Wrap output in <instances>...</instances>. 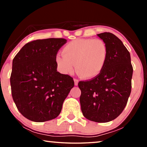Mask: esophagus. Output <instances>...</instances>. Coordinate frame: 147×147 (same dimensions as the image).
I'll list each match as a JSON object with an SVG mask.
<instances>
[{
    "mask_svg": "<svg viewBox=\"0 0 147 147\" xmlns=\"http://www.w3.org/2000/svg\"><path fill=\"white\" fill-rule=\"evenodd\" d=\"M74 85L78 86V80L74 78Z\"/></svg>",
    "mask_w": 147,
    "mask_h": 147,
    "instance_id": "obj_1",
    "label": "esophagus"
}]
</instances>
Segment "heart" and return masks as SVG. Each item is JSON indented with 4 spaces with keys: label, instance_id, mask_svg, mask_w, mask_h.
I'll return each mask as SVG.
<instances>
[{
    "label": "heart",
    "instance_id": "b5f03b06",
    "mask_svg": "<svg viewBox=\"0 0 147 147\" xmlns=\"http://www.w3.org/2000/svg\"><path fill=\"white\" fill-rule=\"evenodd\" d=\"M62 54L56 58L57 67L61 73H71L75 64L77 74L89 79L103 71L108 61V48L101 39H77L64 47Z\"/></svg>",
    "mask_w": 147,
    "mask_h": 147
}]
</instances>
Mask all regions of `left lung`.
<instances>
[{
	"instance_id": "left-lung-1",
	"label": "left lung",
	"mask_w": 147,
	"mask_h": 147,
	"mask_svg": "<svg viewBox=\"0 0 147 147\" xmlns=\"http://www.w3.org/2000/svg\"><path fill=\"white\" fill-rule=\"evenodd\" d=\"M97 36L108 48V61L97 76L78 82L84 116L96 123H108L120 115L131 88L133 67L130 54L123 42L109 32Z\"/></svg>"
}]
</instances>
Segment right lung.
Segmentation results:
<instances>
[{"mask_svg": "<svg viewBox=\"0 0 147 147\" xmlns=\"http://www.w3.org/2000/svg\"><path fill=\"white\" fill-rule=\"evenodd\" d=\"M65 39H38L26 43L12 62V97L19 112L32 121L55 119L74 86L73 78L57 71L56 58Z\"/></svg>", "mask_w": 147, "mask_h": 147, "instance_id": "obj_1", "label": "right lung"}]
</instances>
